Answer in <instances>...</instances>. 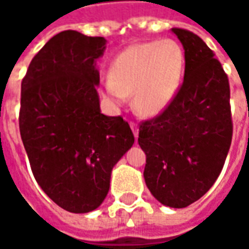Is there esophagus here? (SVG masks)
Wrapping results in <instances>:
<instances>
[{"instance_id":"1","label":"esophagus","mask_w":249,"mask_h":249,"mask_svg":"<svg viewBox=\"0 0 249 249\" xmlns=\"http://www.w3.org/2000/svg\"><path fill=\"white\" fill-rule=\"evenodd\" d=\"M130 128H132V130H133V135H135V137L137 139V137H139V128H137V125H136L133 121H130Z\"/></svg>"}]
</instances>
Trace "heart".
Segmentation results:
<instances>
[{
    "instance_id": "b5f03b06",
    "label": "heart",
    "mask_w": 249,
    "mask_h": 249,
    "mask_svg": "<svg viewBox=\"0 0 249 249\" xmlns=\"http://www.w3.org/2000/svg\"><path fill=\"white\" fill-rule=\"evenodd\" d=\"M185 68L183 46L175 40H153L128 46L110 62L104 81L105 97L116 105L132 94V105L142 116L165 110L176 96Z\"/></svg>"
}]
</instances>
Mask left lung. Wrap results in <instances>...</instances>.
Masks as SVG:
<instances>
[{
	"label": "left lung",
	"mask_w": 249,
	"mask_h": 249,
	"mask_svg": "<svg viewBox=\"0 0 249 249\" xmlns=\"http://www.w3.org/2000/svg\"><path fill=\"white\" fill-rule=\"evenodd\" d=\"M172 32L184 46V81L165 110L141 121L139 145L152 195L167 207L185 208L219 178L233 124L228 76L213 51L189 30Z\"/></svg>",
	"instance_id": "obj_1"
}]
</instances>
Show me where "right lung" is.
I'll return each instance as SVG.
<instances>
[{
    "label": "right lung",
    "instance_id": "1",
    "mask_svg": "<svg viewBox=\"0 0 249 249\" xmlns=\"http://www.w3.org/2000/svg\"><path fill=\"white\" fill-rule=\"evenodd\" d=\"M107 40L64 30L46 42L21 82L19 133L42 191L68 212L100 207L110 173L135 142L121 116L100 110L96 60Z\"/></svg>",
    "mask_w": 249,
    "mask_h": 249
}]
</instances>
